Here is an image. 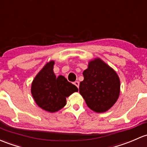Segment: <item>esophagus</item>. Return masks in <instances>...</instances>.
<instances>
[{
	"label": "esophagus",
	"mask_w": 147,
	"mask_h": 147,
	"mask_svg": "<svg viewBox=\"0 0 147 147\" xmlns=\"http://www.w3.org/2000/svg\"><path fill=\"white\" fill-rule=\"evenodd\" d=\"M74 84H75L77 87L79 88V86H80V82H79V81H75V82H74Z\"/></svg>",
	"instance_id": "obj_1"
}]
</instances>
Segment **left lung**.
Returning <instances> with one entry per match:
<instances>
[{
	"label": "left lung",
	"mask_w": 147,
	"mask_h": 147,
	"mask_svg": "<svg viewBox=\"0 0 147 147\" xmlns=\"http://www.w3.org/2000/svg\"><path fill=\"white\" fill-rule=\"evenodd\" d=\"M83 75L79 89L88 107L96 113L111 109L120 94V80L116 72L96 58L89 62Z\"/></svg>",
	"instance_id": "1"
}]
</instances>
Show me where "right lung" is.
I'll return each instance as SVG.
<instances>
[{
	"mask_svg": "<svg viewBox=\"0 0 147 147\" xmlns=\"http://www.w3.org/2000/svg\"><path fill=\"white\" fill-rule=\"evenodd\" d=\"M54 61H50L35 77L32 84V94L36 104L50 113L61 110L66 104V97L78 89L65 77L58 78L53 72Z\"/></svg>",
	"mask_w": 147,
	"mask_h": 147,
	"instance_id": "1",
	"label": "right lung"
}]
</instances>
